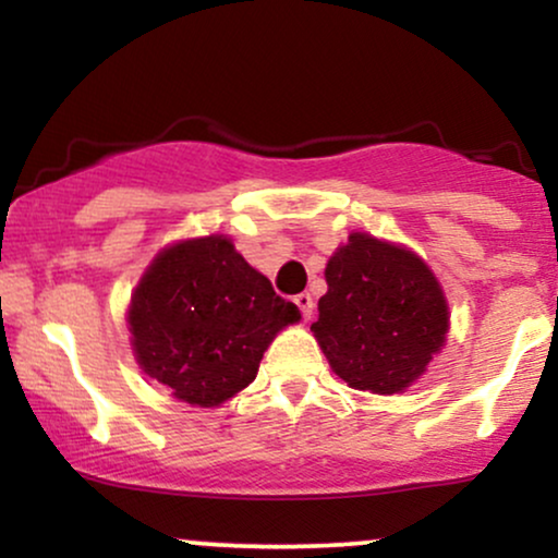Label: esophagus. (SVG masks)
<instances>
[{
  "mask_svg": "<svg viewBox=\"0 0 558 558\" xmlns=\"http://www.w3.org/2000/svg\"><path fill=\"white\" fill-rule=\"evenodd\" d=\"M294 304H296V307H300V312H302V317H304V319H310V317H312V307H315V302H312V296H310L307 292L296 294V296H294Z\"/></svg>",
  "mask_w": 558,
  "mask_h": 558,
  "instance_id": "obj_1",
  "label": "esophagus"
}]
</instances>
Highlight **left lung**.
<instances>
[{"mask_svg":"<svg viewBox=\"0 0 558 558\" xmlns=\"http://www.w3.org/2000/svg\"><path fill=\"white\" fill-rule=\"evenodd\" d=\"M312 332L350 388L399 393L424 376L447 340L449 307L414 251L350 233L325 269Z\"/></svg>","mask_w":558,"mask_h":558,"instance_id":"1","label":"left lung"}]
</instances>
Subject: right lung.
<instances>
[{
	"label": "right lung",
	"instance_id": "right-lung-1",
	"mask_svg": "<svg viewBox=\"0 0 558 558\" xmlns=\"http://www.w3.org/2000/svg\"><path fill=\"white\" fill-rule=\"evenodd\" d=\"M136 363L193 407H218L256 378L279 330L300 323L296 304L248 266L226 235L159 251L129 304Z\"/></svg>",
	"mask_w": 558,
	"mask_h": 558
}]
</instances>
